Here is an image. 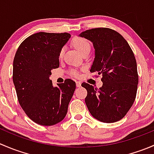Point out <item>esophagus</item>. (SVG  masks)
I'll return each instance as SVG.
<instances>
[{"mask_svg":"<svg viewBox=\"0 0 154 154\" xmlns=\"http://www.w3.org/2000/svg\"><path fill=\"white\" fill-rule=\"evenodd\" d=\"M76 86H77V87H80V86H81V82H80V81H77V82H76Z\"/></svg>","mask_w":154,"mask_h":154,"instance_id":"esophagus-1","label":"esophagus"}]
</instances>
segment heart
<instances>
[{
    "instance_id": "obj_1",
    "label": "heart",
    "mask_w": 154,
    "mask_h": 154,
    "mask_svg": "<svg viewBox=\"0 0 154 154\" xmlns=\"http://www.w3.org/2000/svg\"><path fill=\"white\" fill-rule=\"evenodd\" d=\"M71 45H72L73 47L75 48L81 55H83L85 53H89L90 50H91V45H90V42H88V39H86L84 37L78 36V35H77V36H74V38L71 39ZM63 53H64V50L62 48V49L60 50V53H59V58H63ZM69 74L73 76H75V77H77V76H78V72H77L76 70H70Z\"/></svg>"
}]
</instances>
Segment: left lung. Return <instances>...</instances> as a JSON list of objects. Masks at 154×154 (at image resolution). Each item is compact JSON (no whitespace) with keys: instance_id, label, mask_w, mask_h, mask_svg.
Returning <instances> with one entry per match:
<instances>
[{"instance_id":"8db88e82","label":"left lung","mask_w":154,"mask_h":154,"mask_svg":"<svg viewBox=\"0 0 154 154\" xmlns=\"http://www.w3.org/2000/svg\"><path fill=\"white\" fill-rule=\"evenodd\" d=\"M80 36L93 43L95 57L90 71L101 75L103 81L100 88L82 83L87 90V108L100 122H118L125 117L136 99L139 76L134 54L125 38L114 29H87Z\"/></svg>"}]
</instances>
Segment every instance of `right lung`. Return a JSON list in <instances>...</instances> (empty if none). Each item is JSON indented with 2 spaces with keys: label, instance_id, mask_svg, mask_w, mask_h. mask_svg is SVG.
I'll return each mask as SVG.
<instances>
[{
  "label": "right lung",
  "instance_id": "1",
  "mask_svg": "<svg viewBox=\"0 0 154 154\" xmlns=\"http://www.w3.org/2000/svg\"><path fill=\"white\" fill-rule=\"evenodd\" d=\"M71 35L39 32L21 42L13 60L12 80L21 108L35 123L52 126L64 119L75 82L66 79L54 87L51 70L60 66L59 53Z\"/></svg>",
  "mask_w": 154,
  "mask_h": 154
}]
</instances>
